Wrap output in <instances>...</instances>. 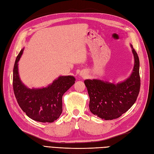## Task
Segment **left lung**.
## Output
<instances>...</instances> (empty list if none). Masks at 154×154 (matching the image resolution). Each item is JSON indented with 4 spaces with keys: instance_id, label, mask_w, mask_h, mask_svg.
<instances>
[{
    "instance_id": "1",
    "label": "left lung",
    "mask_w": 154,
    "mask_h": 154,
    "mask_svg": "<svg viewBox=\"0 0 154 154\" xmlns=\"http://www.w3.org/2000/svg\"><path fill=\"white\" fill-rule=\"evenodd\" d=\"M131 47L134 67L125 81L117 84L97 79L84 81L90 98L89 109L99 118L107 120L120 117L130 109L137 98L140 86L139 59L132 45Z\"/></svg>"
}]
</instances>
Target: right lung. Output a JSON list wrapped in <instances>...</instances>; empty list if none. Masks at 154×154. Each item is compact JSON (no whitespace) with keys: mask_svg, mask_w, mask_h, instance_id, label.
Here are the masks:
<instances>
[{"mask_svg":"<svg viewBox=\"0 0 154 154\" xmlns=\"http://www.w3.org/2000/svg\"><path fill=\"white\" fill-rule=\"evenodd\" d=\"M24 48L17 56L13 72V87L18 104L28 117L41 122H53L62 113V97L75 83L72 76H61L47 87L29 89L20 80L18 61Z\"/></svg>","mask_w":154,"mask_h":154,"instance_id":"right-lung-1","label":"right lung"}]
</instances>
